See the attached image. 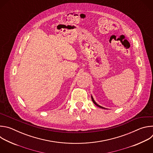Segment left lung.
Masks as SVG:
<instances>
[{
  "label": "left lung",
  "mask_w": 153,
  "mask_h": 153,
  "mask_svg": "<svg viewBox=\"0 0 153 153\" xmlns=\"http://www.w3.org/2000/svg\"><path fill=\"white\" fill-rule=\"evenodd\" d=\"M91 99H92V101L93 102V103H94L96 106H98V107H99V108H103V109H105V108H103V107H102V106H100L99 105H98V104H97V103L94 101V99H93V96H91Z\"/></svg>",
  "instance_id": "obj_1"
}]
</instances>
